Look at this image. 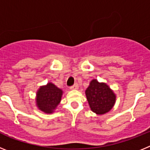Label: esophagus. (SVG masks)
Here are the masks:
<instances>
[{"mask_svg": "<svg viewBox=\"0 0 150 150\" xmlns=\"http://www.w3.org/2000/svg\"><path fill=\"white\" fill-rule=\"evenodd\" d=\"M79 88V85H78V84H75L74 85H72L71 87H70V89L71 90H76Z\"/></svg>", "mask_w": 150, "mask_h": 150, "instance_id": "34e87169", "label": "esophagus"}]
</instances>
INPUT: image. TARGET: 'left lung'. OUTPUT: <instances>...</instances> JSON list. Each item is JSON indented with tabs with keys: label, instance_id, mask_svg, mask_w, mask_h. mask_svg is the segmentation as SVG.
Masks as SVG:
<instances>
[{
	"label": "left lung",
	"instance_id": "obj_1",
	"mask_svg": "<svg viewBox=\"0 0 150 150\" xmlns=\"http://www.w3.org/2000/svg\"><path fill=\"white\" fill-rule=\"evenodd\" d=\"M91 109L97 115H103L112 109L116 96L109 86L93 79L85 91Z\"/></svg>",
	"mask_w": 150,
	"mask_h": 150
}]
</instances>
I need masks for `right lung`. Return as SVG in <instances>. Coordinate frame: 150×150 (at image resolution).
Wrapping results in <instances>:
<instances>
[{"label": "right lung", "mask_w": 150, "mask_h": 150, "mask_svg": "<svg viewBox=\"0 0 150 150\" xmlns=\"http://www.w3.org/2000/svg\"><path fill=\"white\" fill-rule=\"evenodd\" d=\"M62 91L52 83L41 86L37 91L36 105L42 112L53 113L61 101Z\"/></svg>", "instance_id": "add662e5"}]
</instances>
